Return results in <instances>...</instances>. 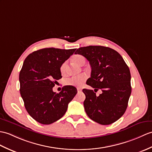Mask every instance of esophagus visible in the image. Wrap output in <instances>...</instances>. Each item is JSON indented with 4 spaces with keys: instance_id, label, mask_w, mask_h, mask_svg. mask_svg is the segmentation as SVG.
<instances>
[{
    "instance_id": "esophagus-1",
    "label": "esophagus",
    "mask_w": 152,
    "mask_h": 152,
    "mask_svg": "<svg viewBox=\"0 0 152 152\" xmlns=\"http://www.w3.org/2000/svg\"><path fill=\"white\" fill-rule=\"evenodd\" d=\"M77 92H78V93H81V92H82V89H81V88H77Z\"/></svg>"
}]
</instances>
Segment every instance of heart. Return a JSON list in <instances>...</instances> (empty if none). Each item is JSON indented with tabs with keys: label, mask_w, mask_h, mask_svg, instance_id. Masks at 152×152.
Wrapping results in <instances>:
<instances>
[{
	"label": "heart",
	"mask_w": 152,
	"mask_h": 152,
	"mask_svg": "<svg viewBox=\"0 0 152 152\" xmlns=\"http://www.w3.org/2000/svg\"><path fill=\"white\" fill-rule=\"evenodd\" d=\"M85 61H86L85 58L81 55H76L72 58V61L75 63V64L79 66H82L83 64H84ZM66 62H64L61 65V67H60V71H61L62 74H64L66 72ZM86 78H87V76L85 75L72 77H70V78L66 80L65 83L66 85H67V86H73L76 87H80L83 86Z\"/></svg>",
	"instance_id": "1"
}]
</instances>
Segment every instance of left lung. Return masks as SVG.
Here are the masks:
<instances>
[{
	"label": "left lung",
	"mask_w": 152,
	"mask_h": 152,
	"mask_svg": "<svg viewBox=\"0 0 152 152\" xmlns=\"http://www.w3.org/2000/svg\"><path fill=\"white\" fill-rule=\"evenodd\" d=\"M89 61L91 77L86 83L94 89H83V105L87 115L102 125L116 122L124 115L132 93L131 74L121 54L103 46L81 47L75 53ZM99 89L102 93L96 97Z\"/></svg>",
	"instance_id": "left-lung-1"
}]
</instances>
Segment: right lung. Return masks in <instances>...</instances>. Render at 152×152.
<instances>
[{
	"label": "right lung",
	"instance_id": "obj_1",
	"mask_svg": "<svg viewBox=\"0 0 152 152\" xmlns=\"http://www.w3.org/2000/svg\"><path fill=\"white\" fill-rule=\"evenodd\" d=\"M75 50L45 48L24 59L19 73L20 93L28 114L42 124H50L61 118L77 93L76 88L70 86L63 87L59 93L52 90L62 77L61 65Z\"/></svg>",
	"mask_w": 152,
	"mask_h": 152
}]
</instances>
